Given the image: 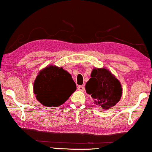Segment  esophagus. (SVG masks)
<instances>
[{
	"instance_id": "34e87169",
	"label": "esophagus",
	"mask_w": 152,
	"mask_h": 152,
	"mask_svg": "<svg viewBox=\"0 0 152 152\" xmlns=\"http://www.w3.org/2000/svg\"><path fill=\"white\" fill-rule=\"evenodd\" d=\"M77 89L79 90V91H81V92H83L85 91V88L83 86H79L77 87Z\"/></svg>"
}]
</instances>
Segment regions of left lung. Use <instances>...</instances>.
<instances>
[{
	"mask_svg": "<svg viewBox=\"0 0 152 152\" xmlns=\"http://www.w3.org/2000/svg\"><path fill=\"white\" fill-rule=\"evenodd\" d=\"M91 77L86 84V91L96 105L108 110L119 102L122 96L121 85L109 70L95 68Z\"/></svg>",
	"mask_w": 152,
	"mask_h": 152,
	"instance_id": "1",
	"label": "left lung"
}]
</instances>
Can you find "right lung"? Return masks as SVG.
<instances>
[{"label": "right lung", "instance_id": "add662e5", "mask_svg": "<svg viewBox=\"0 0 152 152\" xmlns=\"http://www.w3.org/2000/svg\"><path fill=\"white\" fill-rule=\"evenodd\" d=\"M71 74L62 68L50 65L39 72L34 83V92L38 102L47 107L63 104L76 91Z\"/></svg>", "mask_w": 152, "mask_h": 152}]
</instances>
